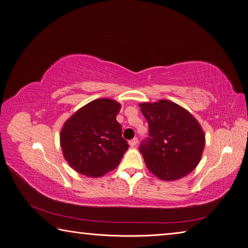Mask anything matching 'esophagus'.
<instances>
[{"label":"esophagus","mask_w":248,"mask_h":248,"mask_svg":"<svg viewBox=\"0 0 248 248\" xmlns=\"http://www.w3.org/2000/svg\"><path fill=\"white\" fill-rule=\"evenodd\" d=\"M138 141H139L138 138H133L132 140H129V145H130L131 147H134V146H137V144H138Z\"/></svg>","instance_id":"obj_1"}]
</instances>
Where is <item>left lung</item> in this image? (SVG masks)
I'll use <instances>...</instances> for the list:
<instances>
[{
    "label": "left lung",
    "mask_w": 248,
    "mask_h": 248,
    "mask_svg": "<svg viewBox=\"0 0 248 248\" xmlns=\"http://www.w3.org/2000/svg\"><path fill=\"white\" fill-rule=\"evenodd\" d=\"M140 108L149 125V137L140 146L149 170L164 181L188 175L205 147V134L196 118L164 99L140 103Z\"/></svg>",
    "instance_id": "1"
}]
</instances>
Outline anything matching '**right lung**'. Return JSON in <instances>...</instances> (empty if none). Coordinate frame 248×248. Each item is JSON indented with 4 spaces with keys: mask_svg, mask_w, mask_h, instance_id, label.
Here are the masks:
<instances>
[{
    "mask_svg": "<svg viewBox=\"0 0 248 248\" xmlns=\"http://www.w3.org/2000/svg\"><path fill=\"white\" fill-rule=\"evenodd\" d=\"M121 104L101 98L86 104L67 120L60 136L63 155L81 175L101 177L114 170L128 149L116 120Z\"/></svg>",
    "mask_w": 248,
    "mask_h": 248,
    "instance_id": "obj_1",
    "label": "right lung"
}]
</instances>
